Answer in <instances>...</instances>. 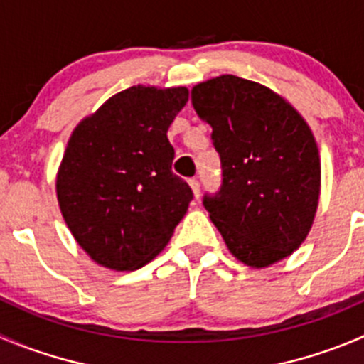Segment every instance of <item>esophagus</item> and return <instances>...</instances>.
Instances as JSON below:
<instances>
[{
    "label": "esophagus",
    "instance_id": "obj_1",
    "mask_svg": "<svg viewBox=\"0 0 364 364\" xmlns=\"http://www.w3.org/2000/svg\"><path fill=\"white\" fill-rule=\"evenodd\" d=\"M188 185L192 186V190H193V196H196V199H199V193H200V183L197 181L196 178H192L188 181Z\"/></svg>",
    "mask_w": 364,
    "mask_h": 364
}]
</instances>
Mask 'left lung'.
<instances>
[{
    "label": "left lung",
    "mask_w": 364,
    "mask_h": 364,
    "mask_svg": "<svg viewBox=\"0 0 364 364\" xmlns=\"http://www.w3.org/2000/svg\"><path fill=\"white\" fill-rule=\"evenodd\" d=\"M211 126L222 185L203 204L235 257L263 268L290 256L311 229L320 196L315 136L270 88L224 74L192 88Z\"/></svg>",
    "instance_id": "left-lung-1"
}]
</instances>
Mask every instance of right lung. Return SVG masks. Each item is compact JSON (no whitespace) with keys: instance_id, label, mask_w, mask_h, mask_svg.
I'll use <instances>...</instances> for the list:
<instances>
[{"instance_id":"right-lung-1","label":"right lung","mask_w":364,"mask_h":364,"mask_svg":"<svg viewBox=\"0 0 364 364\" xmlns=\"http://www.w3.org/2000/svg\"><path fill=\"white\" fill-rule=\"evenodd\" d=\"M186 101L185 87H129L70 135L56 196L76 242L103 267H144L185 217L193 193L172 172L167 132Z\"/></svg>"}]
</instances>
